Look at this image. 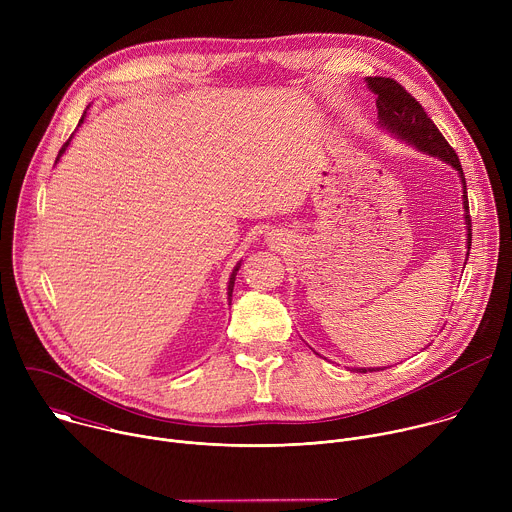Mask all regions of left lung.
Wrapping results in <instances>:
<instances>
[{"label": "left lung", "mask_w": 512, "mask_h": 512, "mask_svg": "<svg viewBox=\"0 0 512 512\" xmlns=\"http://www.w3.org/2000/svg\"><path fill=\"white\" fill-rule=\"evenodd\" d=\"M369 89L377 95V111H379V123L399 135L401 139L413 143L421 152H427L431 156H437L452 164L464 182V208H466V225H468V251L472 245V218H470V206H468V192H466V178L462 164L458 160V154L454 152L452 145L446 141L442 131L435 127V123L429 119L421 103L397 81L387 77H369L367 79ZM470 255V253H468ZM375 371V369H369ZM383 371V369H377ZM358 373H367V369H358Z\"/></svg>", "instance_id": "obj_1"}]
</instances>
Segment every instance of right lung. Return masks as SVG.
<instances>
[{
	"mask_svg": "<svg viewBox=\"0 0 512 512\" xmlns=\"http://www.w3.org/2000/svg\"><path fill=\"white\" fill-rule=\"evenodd\" d=\"M83 119H85V115H83V117H81V123H83ZM68 141H70V137H68V139H66V141H64V145H62V150H60V152H58V156H56V160H58V158H60V156H62V154H64V150H66V145H68ZM239 267H241V265H237V267H235V269H233V273H231V279H229V300H231V296H233V287H235V277H237V271H239Z\"/></svg>",
	"mask_w": 512,
	"mask_h": 512,
	"instance_id": "add662e5",
	"label": "right lung"
}]
</instances>
